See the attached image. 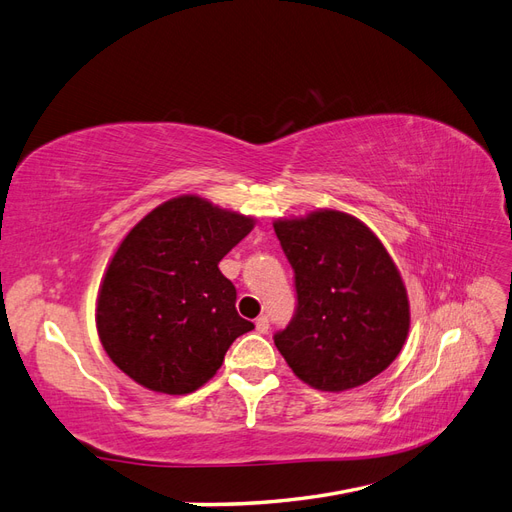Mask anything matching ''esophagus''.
Wrapping results in <instances>:
<instances>
[{
    "label": "esophagus",
    "mask_w": 512,
    "mask_h": 512,
    "mask_svg": "<svg viewBox=\"0 0 512 512\" xmlns=\"http://www.w3.org/2000/svg\"><path fill=\"white\" fill-rule=\"evenodd\" d=\"M256 331L258 333H267L269 331V318L267 316L256 318Z\"/></svg>",
    "instance_id": "esophagus-1"
}]
</instances>
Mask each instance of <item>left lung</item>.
Returning <instances> with one entry per match:
<instances>
[{"label": "left lung", "instance_id": "8db88e82", "mask_svg": "<svg viewBox=\"0 0 512 512\" xmlns=\"http://www.w3.org/2000/svg\"><path fill=\"white\" fill-rule=\"evenodd\" d=\"M273 228L297 286V312L273 337L294 376L342 393L382 374L410 331L408 292L382 241L335 209L280 218Z\"/></svg>", "mask_w": 512, "mask_h": 512}]
</instances>
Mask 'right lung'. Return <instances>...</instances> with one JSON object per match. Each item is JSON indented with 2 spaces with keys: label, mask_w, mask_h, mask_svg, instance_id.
Segmentation results:
<instances>
[{
  "label": "right lung",
  "mask_w": 512,
  "mask_h": 512,
  "mask_svg": "<svg viewBox=\"0 0 512 512\" xmlns=\"http://www.w3.org/2000/svg\"><path fill=\"white\" fill-rule=\"evenodd\" d=\"M256 220L183 194L149 211L102 277L96 327L104 352L149 391L188 395L209 382L235 339L254 329L220 260Z\"/></svg>",
  "instance_id": "obj_1"
}]
</instances>
